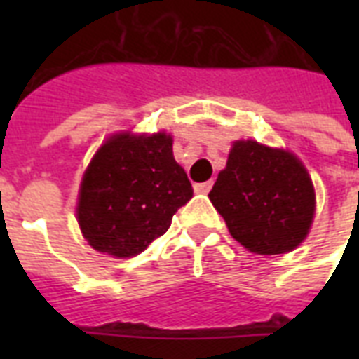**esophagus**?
I'll use <instances>...</instances> for the list:
<instances>
[{
    "instance_id": "obj_1",
    "label": "esophagus",
    "mask_w": 359,
    "mask_h": 359,
    "mask_svg": "<svg viewBox=\"0 0 359 359\" xmlns=\"http://www.w3.org/2000/svg\"><path fill=\"white\" fill-rule=\"evenodd\" d=\"M212 180H207V182H201V184H196L194 186V190L197 191V194H208L210 191V188H212Z\"/></svg>"
}]
</instances>
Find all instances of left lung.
<instances>
[{"mask_svg": "<svg viewBox=\"0 0 359 359\" xmlns=\"http://www.w3.org/2000/svg\"><path fill=\"white\" fill-rule=\"evenodd\" d=\"M208 197L233 238L261 255L294 250L315 214V190L300 160L251 140L233 145Z\"/></svg>", "mask_w": 359, "mask_h": 359, "instance_id": "left-lung-1", "label": "left lung"}]
</instances>
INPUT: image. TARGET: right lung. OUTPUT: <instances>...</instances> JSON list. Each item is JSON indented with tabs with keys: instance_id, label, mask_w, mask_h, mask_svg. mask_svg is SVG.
Listing matches in <instances>:
<instances>
[{
	"instance_id": "right-lung-1",
	"label": "right lung",
	"mask_w": 359,
	"mask_h": 359,
	"mask_svg": "<svg viewBox=\"0 0 359 359\" xmlns=\"http://www.w3.org/2000/svg\"><path fill=\"white\" fill-rule=\"evenodd\" d=\"M191 196L171 135H114L83 175L78 224L97 251L132 257L169 229Z\"/></svg>"
}]
</instances>
